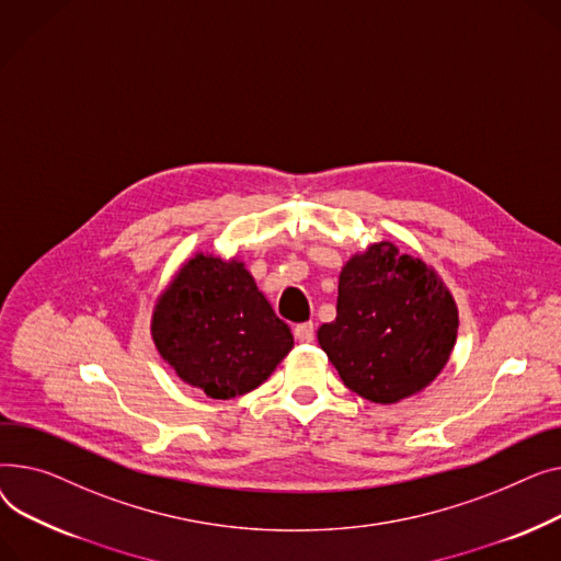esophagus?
I'll return each mask as SVG.
<instances>
[{"label":"esophagus","instance_id":"34e87169","mask_svg":"<svg viewBox=\"0 0 561 561\" xmlns=\"http://www.w3.org/2000/svg\"><path fill=\"white\" fill-rule=\"evenodd\" d=\"M294 337L299 340L301 344H310L314 340V323L306 321V323L294 325Z\"/></svg>","mask_w":561,"mask_h":561}]
</instances>
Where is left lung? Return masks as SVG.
<instances>
[{
    "label": "left lung",
    "mask_w": 561,
    "mask_h": 561,
    "mask_svg": "<svg viewBox=\"0 0 561 561\" xmlns=\"http://www.w3.org/2000/svg\"><path fill=\"white\" fill-rule=\"evenodd\" d=\"M457 328V304L437 270L382 240L346 260L337 317L317 340L351 391L391 405L442 374Z\"/></svg>",
    "instance_id": "8db88e82"
}]
</instances>
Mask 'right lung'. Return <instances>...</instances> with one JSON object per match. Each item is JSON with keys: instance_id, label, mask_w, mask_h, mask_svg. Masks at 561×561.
I'll return each instance as SVG.
<instances>
[{"instance_id": "1", "label": "right lung", "mask_w": 561, "mask_h": 561, "mask_svg": "<svg viewBox=\"0 0 561 561\" xmlns=\"http://www.w3.org/2000/svg\"><path fill=\"white\" fill-rule=\"evenodd\" d=\"M151 340L185 385L217 401L260 387L294 346L240 255L208 251L187 257L158 294Z\"/></svg>"}]
</instances>
